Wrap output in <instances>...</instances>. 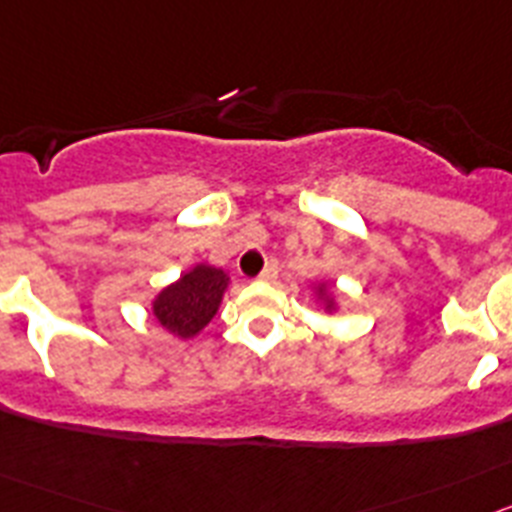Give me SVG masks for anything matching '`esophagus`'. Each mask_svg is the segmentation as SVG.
Instances as JSON below:
<instances>
[{
    "mask_svg": "<svg viewBox=\"0 0 512 512\" xmlns=\"http://www.w3.org/2000/svg\"><path fill=\"white\" fill-rule=\"evenodd\" d=\"M275 278H278V262L270 260L265 265V270H262V273H260V280H265V283H273Z\"/></svg>",
    "mask_w": 512,
    "mask_h": 512,
    "instance_id": "1",
    "label": "esophagus"
}]
</instances>
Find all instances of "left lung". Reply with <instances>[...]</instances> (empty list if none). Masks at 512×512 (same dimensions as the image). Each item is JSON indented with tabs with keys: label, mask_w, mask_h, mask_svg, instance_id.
I'll use <instances>...</instances> for the list:
<instances>
[{
	"label": "left lung",
	"mask_w": 512,
	"mask_h": 512,
	"mask_svg": "<svg viewBox=\"0 0 512 512\" xmlns=\"http://www.w3.org/2000/svg\"><path fill=\"white\" fill-rule=\"evenodd\" d=\"M316 293H319V296L324 298V308H326V311H334L336 301H334V296H331V293H329V285L319 283V285H316Z\"/></svg>",
	"instance_id": "1"
}]
</instances>
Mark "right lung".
<instances>
[{"label":"right lung","mask_w":512,"mask_h":512,"mask_svg":"<svg viewBox=\"0 0 512 512\" xmlns=\"http://www.w3.org/2000/svg\"><path fill=\"white\" fill-rule=\"evenodd\" d=\"M227 288L229 275L222 267L201 262L155 296V321L170 334L181 336V339H193L214 319Z\"/></svg>","instance_id":"obj_1"}]
</instances>
